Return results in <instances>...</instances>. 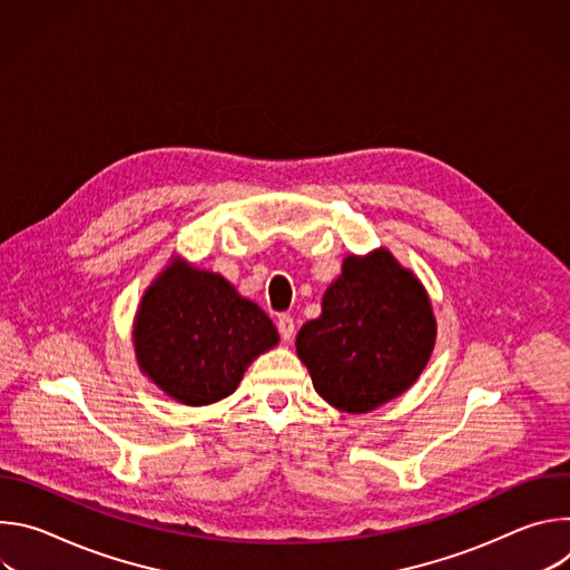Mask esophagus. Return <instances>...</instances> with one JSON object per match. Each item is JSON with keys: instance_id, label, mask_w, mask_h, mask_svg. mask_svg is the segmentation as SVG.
Wrapping results in <instances>:
<instances>
[{"instance_id": "1", "label": "esophagus", "mask_w": 570, "mask_h": 570, "mask_svg": "<svg viewBox=\"0 0 570 570\" xmlns=\"http://www.w3.org/2000/svg\"><path fill=\"white\" fill-rule=\"evenodd\" d=\"M277 330H279V334H282L284 341H291V338L295 336V320H293V315L282 313V315L277 317Z\"/></svg>"}]
</instances>
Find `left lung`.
<instances>
[{
  "instance_id": "left-lung-1",
  "label": "left lung",
  "mask_w": 570,
  "mask_h": 570,
  "mask_svg": "<svg viewBox=\"0 0 570 570\" xmlns=\"http://www.w3.org/2000/svg\"><path fill=\"white\" fill-rule=\"evenodd\" d=\"M435 345V317L420 279L387 250L347 257L297 334L315 392L347 413H367L409 390Z\"/></svg>"
}]
</instances>
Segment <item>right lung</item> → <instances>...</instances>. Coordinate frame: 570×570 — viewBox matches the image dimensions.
<instances>
[{
	"instance_id": "obj_1",
	"label": "right lung",
	"mask_w": 570,
	"mask_h": 570,
	"mask_svg": "<svg viewBox=\"0 0 570 570\" xmlns=\"http://www.w3.org/2000/svg\"><path fill=\"white\" fill-rule=\"evenodd\" d=\"M277 341L273 320L255 302L220 275L183 262L150 284L135 322L139 367L187 405L232 394L253 358Z\"/></svg>"
}]
</instances>
